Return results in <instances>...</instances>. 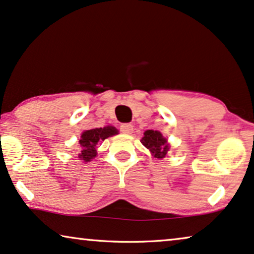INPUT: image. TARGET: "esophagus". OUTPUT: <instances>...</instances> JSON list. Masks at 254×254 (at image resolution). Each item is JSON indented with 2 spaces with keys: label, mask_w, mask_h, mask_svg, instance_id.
Returning <instances> with one entry per match:
<instances>
[{
  "label": "esophagus",
  "mask_w": 254,
  "mask_h": 254,
  "mask_svg": "<svg viewBox=\"0 0 254 254\" xmlns=\"http://www.w3.org/2000/svg\"><path fill=\"white\" fill-rule=\"evenodd\" d=\"M121 131L126 134H131L133 132V126L130 123H124L121 126Z\"/></svg>",
  "instance_id": "1"
}]
</instances>
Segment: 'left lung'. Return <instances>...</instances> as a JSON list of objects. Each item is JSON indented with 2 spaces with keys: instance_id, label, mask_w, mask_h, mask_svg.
Segmentation results:
<instances>
[{
  "instance_id": "1",
  "label": "left lung",
  "mask_w": 254,
  "mask_h": 254,
  "mask_svg": "<svg viewBox=\"0 0 254 254\" xmlns=\"http://www.w3.org/2000/svg\"><path fill=\"white\" fill-rule=\"evenodd\" d=\"M141 143L147 149H149L154 157L158 158V160L164 158L170 149L168 140L163 137V134L161 132L154 130L145 131L141 139Z\"/></svg>"
}]
</instances>
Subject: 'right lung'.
Masks as SVG:
<instances>
[{"label":"right lung","mask_w":254,"mask_h":254,"mask_svg":"<svg viewBox=\"0 0 254 254\" xmlns=\"http://www.w3.org/2000/svg\"><path fill=\"white\" fill-rule=\"evenodd\" d=\"M117 133H119V130L114 127H97L84 131L78 141L81 146V153L78 154V157L83 162L92 161V158L97 156V143Z\"/></svg>","instance_id":"1"}]
</instances>
